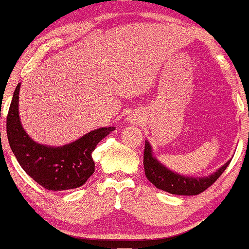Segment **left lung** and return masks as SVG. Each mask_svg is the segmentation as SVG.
<instances>
[{
	"mask_svg": "<svg viewBox=\"0 0 249 249\" xmlns=\"http://www.w3.org/2000/svg\"><path fill=\"white\" fill-rule=\"evenodd\" d=\"M230 162L231 160H228L216 172H214L208 177H201V178H198V177L196 178L185 177L168 170L160 161L157 160L156 157H153L152 147H151L150 142L145 141V176H146V178L157 188L171 194H178V196H196V194L204 192L205 190H207L211 185H213L216 181V179L224 173V171L230 165Z\"/></svg>",
	"mask_w": 249,
	"mask_h": 249,
	"instance_id": "left-lung-1",
	"label": "left lung"
}]
</instances>
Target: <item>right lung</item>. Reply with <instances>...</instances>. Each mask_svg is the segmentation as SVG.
Instances as JSON below:
<instances>
[{"mask_svg":"<svg viewBox=\"0 0 249 249\" xmlns=\"http://www.w3.org/2000/svg\"><path fill=\"white\" fill-rule=\"evenodd\" d=\"M19 88L21 83L15 89L7 116L8 141L18 164L37 184L49 191H67L84 185L95 172L93 150L115 127L97 128L58 147L38 144L28 136L19 121Z\"/></svg>","mask_w":249,"mask_h":249,"instance_id":"1","label":"right lung"}]
</instances>
